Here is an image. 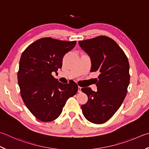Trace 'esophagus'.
I'll return each instance as SVG.
<instances>
[{"label": "esophagus", "instance_id": "34e87169", "mask_svg": "<svg viewBox=\"0 0 149 149\" xmlns=\"http://www.w3.org/2000/svg\"><path fill=\"white\" fill-rule=\"evenodd\" d=\"M78 93H81V87L79 86H78Z\"/></svg>", "mask_w": 149, "mask_h": 149}]
</instances>
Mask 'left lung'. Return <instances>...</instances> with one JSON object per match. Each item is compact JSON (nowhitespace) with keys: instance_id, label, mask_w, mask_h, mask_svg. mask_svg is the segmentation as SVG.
<instances>
[{"instance_id":"1","label":"left lung","mask_w":149,"mask_h":149,"mask_svg":"<svg viewBox=\"0 0 149 149\" xmlns=\"http://www.w3.org/2000/svg\"><path fill=\"white\" fill-rule=\"evenodd\" d=\"M80 47L91 57V72H98L97 91L82 88L88 101L82 105L83 115L94 124H102L111 118L125 98L130 83L128 58L117 43L105 36L80 40Z\"/></svg>"}]
</instances>
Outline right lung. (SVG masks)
Wrapping results in <instances>:
<instances>
[{"label":"right lung","instance_id":"1","mask_svg":"<svg viewBox=\"0 0 149 149\" xmlns=\"http://www.w3.org/2000/svg\"><path fill=\"white\" fill-rule=\"evenodd\" d=\"M76 41L42 38L32 43L21 55L17 80L21 98L35 117L50 122L59 117L67 100L78 91L76 83L63 84L52 75L63 66L64 55Z\"/></svg>","mask_w":149,"mask_h":149}]
</instances>
